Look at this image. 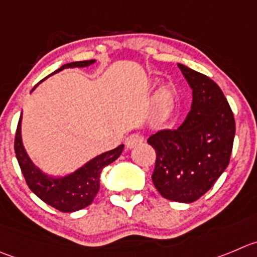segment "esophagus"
I'll use <instances>...</instances> for the list:
<instances>
[{
  "label": "esophagus",
  "instance_id": "obj_1",
  "mask_svg": "<svg viewBox=\"0 0 257 257\" xmlns=\"http://www.w3.org/2000/svg\"><path fill=\"white\" fill-rule=\"evenodd\" d=\"M143 141H144V138L141 135H139V134H131V135H128L126 138L124 144H126L127 149H134L136 148V146L140 145Z\"/></svg>",
  "mask_w": 257,
  "mask_h": 257
}]
</instances>
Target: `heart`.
<instances>
[{
    "label": "heart",
    "mask_w": 257,
    "mask_h": 257,
    "mask_svg": "<svg viewBox=\"0 0 257 257\" xmlns=\"http://www.w3.org/2000/svg\"><path fill=\"white\" fill-rule=\"evenodd\" d=\"M177 103V92L172 85L161 87L155 94V114L159 119L167 118Z\"/></svg>",
    "instance_id": "1"
}]
</instances>
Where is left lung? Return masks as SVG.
<instances>
[{
    "label": "left lung",
    "mask_w": 257,
    "mask_h": 257,
    "mask_svg": "<svg viewBox=\"0 0 257 257\" xmlns=\"http://www.w3.org/2000/svg\"><path fill=\"white\" fill-rule=\"evenodd\" d=\"M178 67L192 88V106L177 130H160L148 139L156 153L151 179L164 198L192 203L226 170L236 124L223 92L211 78Z\"/></svg>",
    "instance_id": "left-lung-1"
}]
</instances>
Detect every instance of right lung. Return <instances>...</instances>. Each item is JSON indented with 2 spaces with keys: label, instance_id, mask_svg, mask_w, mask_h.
<instances>
[{
  "label": "right lung",
  "instance_id": "right-lung-1",
  "mask_svg": "<svg viewBox=\"0 0 257 257\" xmlns=\"http://www.w3.org/2000/svg\"><path fill=\"white\" fill-rule=\"evenodd\" d=\"M93 63H96L94 59L69 63V64L62 65L59 69L51 73L50 75L65 68H84L89 67ZM38 85H35L33 90ZM21 119H23V113L19 119L16 136H15V154H16L17 161H19V165L29 188L43 202L60 212L69 213V212L79 211L89 206L99 190V178H101L102 170L104 167L119 158L123 150V145H119L113 150L94 156L83 167L78 168L75 172L70 174L64 175V177H53L44 173L29 158L24 148L23 138H21Z\"/></svg>",
  "mask_w": 257,
  "mask_h": 257
}]
</instances>
